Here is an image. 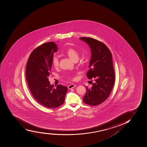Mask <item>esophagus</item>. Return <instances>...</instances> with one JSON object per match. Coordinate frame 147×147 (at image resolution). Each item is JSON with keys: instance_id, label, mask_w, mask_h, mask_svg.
<instances>
[{"instance_id": "esophagus-1", "label": "esophagus", "mask_w": 147, "mask_h": 147, "mask_svg": "<svg viewBox=\"0 0 147 147\" xmlns=\"http://www.w3.org/2000/svg\"><path fill=\"white\" fill-rule=\"evenodd\" d=\"M76 85L74 84H71L69 85V86H68V89H73L74 88L76 87Z\"/></svg>"}]
</instances>
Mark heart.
I'll use <instances>...</instances> for the list:
<instances>
[{
  "label": "heart",
  "mask_w": 147,
  "mask_h": 147,
  "mask_svg": "<svg viewBox=\"0 0 147 147\" xmlns=\"http://www.w3.org/2000/svg\"><path fill=\"white\" fill-rule=\"evenodd\" d=\"M65 53L73 61L77 60L79 58V53L76 49L74 48H69L67 49ZM52 64L55 68L58 67L59 66V60L57 57H53L52 59Z\"/></svg>",
  "instance_id": "b5f03b06"
}]
</instances>
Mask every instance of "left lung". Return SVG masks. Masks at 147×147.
I'll use <instances>...</instances> for the list:
<instances>
[{"instance_id":"left-lung-1","label":"left lung","mask_w":147,"mask_h":147,"mask_svg":"<svg viewBox=\"0 0 147 147\" xmlns=\"http://www.w3.org/2000/svg\"><path fill=\"white\" fill-rule=\"evenodd\" d=\"M81 40L88 44L91 51L89 79H94L91 88L86 86L83 101L90 106H97L107 99L112 90L115 81L112 55L108 47L101 41L90 37H81Z\"/></svg>"}]
</instances>
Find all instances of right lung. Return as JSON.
Instances as JSON below:
<instances>
[{"label": "right lung", "mask_w": 147, "mask_h": 147, "mask_svg": "<svg viewBox=\"0 0 147 147\" xmlns=\"http://www.w3.org/2000/svg\"><path fill=\"white\" fill-rule=\"evenodd\" d=\"M57 50L54 42L45 43L33 50L26 67V78L33 98L45 107L56 109L63 104L67 88L58 84L53 88L49 81L53 54Z\"/></svg>", "instance_id": "obj_1"}]
</instances>
